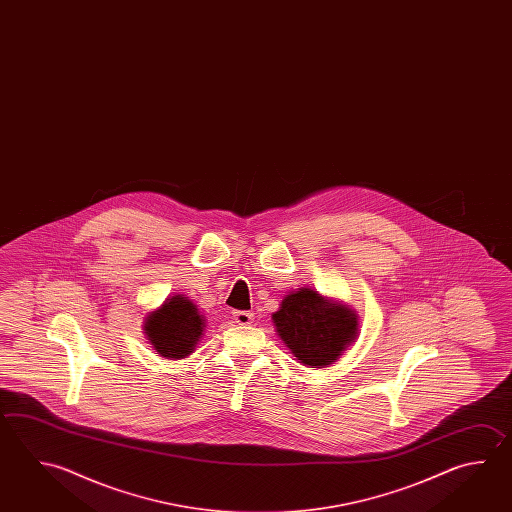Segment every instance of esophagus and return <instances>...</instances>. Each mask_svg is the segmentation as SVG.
I'll return each mask as SVG.
<instances>
[{
  "label": "esophagus",
  "instance_id": "esophagus-1",
  "mask_svg": "<svg viewBox=\"0 0 512 512\" xmlns=\"http://www.w3.org/2000/svg\"><path fill=\"white\" fill-rule=\"evenodd\" d=\"M233 320L239 326H248V324L253 322V313L251 311H233Z\"/></svg>",
  "mask_w": 512,
  "mask_h": 512
}]
</instances>
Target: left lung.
Instances as JSON below:
<instances>
[{"mask_svg":"<svg viewBox=\"0 0 512 512\" xmlns=\"http://www.w3.org/2000/svg\"><path fill=\"white\" fill-rule=\"evenodd\" d=\"M271 319L282 342L304 366L333 364L358 337L357 313L309 288L286 295Z\"/></svg>","mask_w":512,"mask_h":512,"instance_id":"8db88e82","label":"left lung"}]
</instances>
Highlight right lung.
<instances>
[{
	"mask_svg": "<svg viewBox=\"0 0 512 512\" xmlns=\"http://www.w3.org/2000/svg\"><path fill=\"white\" fill-rule=\"evenodd\" d=\"M204 317L192 300L174 295L145 319L146 338L155 351L166 358L192 355L203 337Z\"/></svg>",
	"mask_w": 512,
	"mask_h": 512,
	"instance_id": "obj_1",
	"label": "right lung"
}]
</instances>
